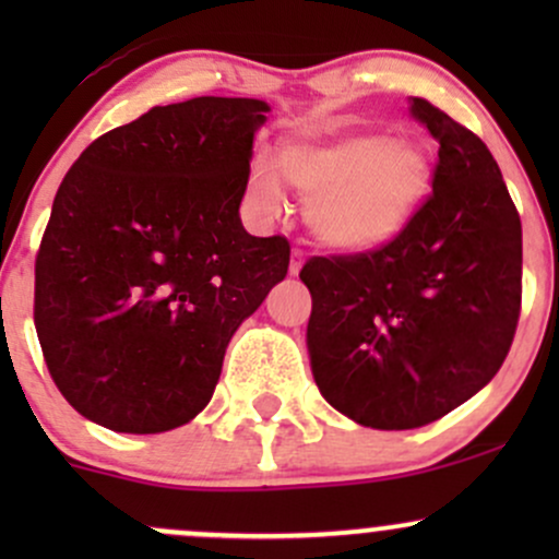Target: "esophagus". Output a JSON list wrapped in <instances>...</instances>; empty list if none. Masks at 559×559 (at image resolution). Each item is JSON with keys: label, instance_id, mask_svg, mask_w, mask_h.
Segmentation results:
<instances>
[{"label": "esophagus", "instance_id": "esophagus-1", "mask_svg": "<svg viewBox=\"0 0 559 559\" xmlns=\"http://www.w3.org/2000/svg\"><path fill=\"white\" fill-rule=\"evenodd\" d=\"M301 262H305V252L299 247L292 249V265H288V273L297 275L301 271Z\"/></svg>", "mask_w": 559, "mask_h": 559}]
</instances>
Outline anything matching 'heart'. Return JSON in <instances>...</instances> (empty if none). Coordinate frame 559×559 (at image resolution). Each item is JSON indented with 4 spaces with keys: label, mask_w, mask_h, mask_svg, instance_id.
Segmentation results:
<instances>
[{
    "label": "heart",
    "mask_w": 559,
    "mask_h": 559,
    "mask_svg": "<svg viewBox=\"0 0 559 559\" xmlns=\"http://www.w3.org/2000/svg\"><path fill=\"white\" fill-rule=\"evenodd\" d=\"M284 178L307 197V221L320 241L362 252L407 226L431 189L433 163L418 141L383 133L331 141L294 136L281 152V170L273 157H254L247 183L252 207L262 215L281 213Z\"/></svg>",
    "instance_id": "obj_1"
}]
</instances>
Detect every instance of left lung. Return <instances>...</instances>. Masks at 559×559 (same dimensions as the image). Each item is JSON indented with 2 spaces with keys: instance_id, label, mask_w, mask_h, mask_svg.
Wrapping results in <instances>:
<instances>
[{
  "instance_id": "left-lung-1",
  "label": "left lung",
  "mask_w": 559,
  "mask_h": 559,
  "mask_svg": "<svg viewBox=\"0 0 559 559\" xmlns=\"http://www.w3.org/2000/svg\"><path fill=\"white\" fill-rule=\"evenodd\" d=\"M409 115L439 141L433 191L394 239L310 258L312 376L360 426L420 428L502 368L523 297V230L497 159L428 99Z\"/></svg>"
}]
</instances>
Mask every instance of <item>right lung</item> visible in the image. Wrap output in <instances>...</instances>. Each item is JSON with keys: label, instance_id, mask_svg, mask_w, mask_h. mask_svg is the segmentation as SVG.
<instances>
[{"label": "right lung", "instance_id": "add662e5", "mask_svg": "<svg viewBox=\"0 0 559 559\" xmlns=\"http://www.w3.org/2000/svg\"><path fill=\"white\" fill-rule=\"evenodd\" d=\"M260 99L197 96L94 139L57 189L36 252L34 323L60 394L118 433L202 413L241 320L286 278V236L239 204Z\"/></svg>", "mask_w": 559, "mask_h": 559}]
</instances>
